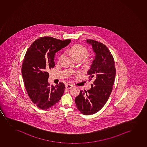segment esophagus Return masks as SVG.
<instances>
[{"mask_svg":"<svg viewBox=\"0 0 147 147\" xmlns=\"http://www.w3.org/2000/svg\"><path fill=\"white\" fill-rule=\"evenodd\" d=\"M73 86L71 84H67L66 85V88L67 89H70L72 88Z\"/></svg>","mask_w":147,"mask_h":147,"instance_id":"esophagus-1","label":"esophagus"}]
</instances>
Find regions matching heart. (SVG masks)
<instances>
[{"label": "heart", "mask_w": 147, "mask_h": 147, "mask_svg": "<svg viewBox=\"0 0 147 147\" xmlns=\"http://www.w3.org/2000/svg\"><path fill=\"white\" fill-rule=\"evenodd\" d=\"M69 53L74 59L75 60L80 61L84 57L86 56L88 54V50L84 47L80 45H75L71 47L69 49ZM62 55H61L58 59V62H59ZM91 61L89 59H87L84 61L85 66H88L90 64Z\"/></svg>", "instance_id": "obj_1"}]
</instances>
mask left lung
Segmentation results:
<instances>
[{"instance_id":"1","label":"left lung","mask_w":147,"mask_h":147,"mask_svg":"<svg viewBox=\"0 0 147 147\" xmlns=\"http://www.w3.org/2000/svg\"><path fill=\"white\" fill-rule=\"evenodd\" d=\"M95 53L94 59L87 74L94 80L90 89L81 90L75 99L77 109L83 115L94 114L102 108L113 90L116 69L115 61L109 49L101 42L87 39Z\"/></svg>"}]
</instances>
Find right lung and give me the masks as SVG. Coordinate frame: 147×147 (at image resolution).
I'll use <instances>...</instances> for the list:
<instances>
[{"mask_svg": "<svg viewBox=\"0 0 147 147\" xmlns=\"http://www.w3.org/2000/svg\"><path fill=\"white\" fill-rule=\"evenodd\" d=\"M71 40L41 37L32 42L26 51L22 68V78L28 96L40 109H48L56 105L64 92L63 83L50 86L48 71L55 66V53Z\"/></svg>", "mask_w": 147, "mask_h": 147, "instance_id": "1", "label": "right lung"}]
</instances>
